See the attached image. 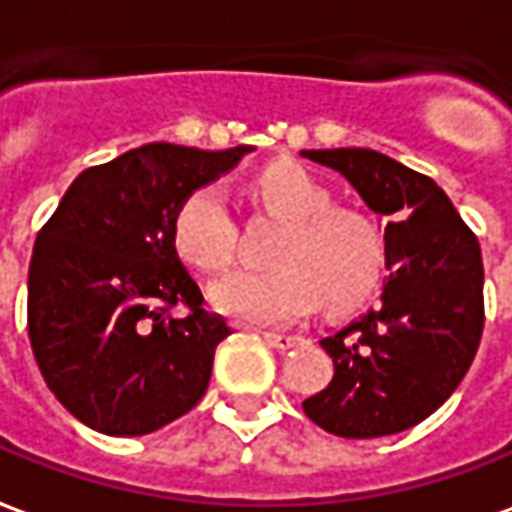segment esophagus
<instances>
[{"label": "esophagus", "mask_w": 512, "mask_h": 512, "mask_svg": "<svg viewBox=\"0 0 512 512\" xmlns=\"http://www.w3.org/2000/svg\"><path fill=\"white\" fill-rule=\"evenodd\" d=\"M264 343L273 345L278 351H287V348H295V345L301 343V337H295V334H278V331H262Z\"/></svg>", "instance_id": "1"}]
</instances>
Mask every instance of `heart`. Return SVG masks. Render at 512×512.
<instances>
[{"instance_id":"b5f03b06","label":"heart","mask_w":512,"mask_h":512,"mask_svg":"<svg viewBox=\"0 0 512 512\" xmlns=\"http://www.w3.org/2000/svg\"><path fill=\"white\" fill-rule=\"evenodd\" d=\"M250 192L267 214L284 222L270 253L273 270L234 273L211 287L222 315L253 326H287L326 301L331 312L357 309L376 292L384 245L376 225L351 209L331 206V192L292 164L264 169ZM234 217L217 183L183 197L172 217V248L203 273L222 270L234 253Z\"/></svg>"}]
</instances>
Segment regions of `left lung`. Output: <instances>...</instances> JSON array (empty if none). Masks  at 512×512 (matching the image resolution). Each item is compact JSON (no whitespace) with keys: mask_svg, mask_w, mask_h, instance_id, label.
<instances>
[{"mask_svg":"<svg viewBox=\"0 0 512 512\" xmlns=\"http://www.w3.org/2000/svg\"><path fill=\"white\" fill-rule=\"evenodd\" d=\"M343 175L384 225L379 306L323 337L326 390L303 412L337 438H387L421 424L457 390L482 337L477 236L432 178L368 147L301 150Z\"/></svg>","mask_w":512,"mask_h":512,"instance_id":"8db88e82","label":"left lung"}]
</instances>
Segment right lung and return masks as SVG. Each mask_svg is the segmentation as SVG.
I'll return each instance as SVG.
<instances>
[{
	"instance_id": "right-lung-1",
	"label": "right lung",
	"mask_w": 512,
	"mask_h": 512,
	"mask_svg": "<svg viewBox=\"0 0 512 512\" xmlns=\"http://www.w3.org/2000/svg\"><path fill=\"white\" fill-rule=\"evenodd\" d=\"M153 142L83 169L35 239L30 343L44 382L80 424L139 438L203 398L214 348L231 334L203 309L172 248L183 197L253 153ZM183 302L186 318L168 309Z\"/></svg>"
}]
</instances>
